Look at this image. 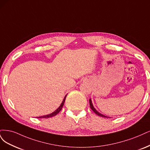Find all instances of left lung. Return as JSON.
I'll return each instance as SVG.
<instances>
[{"instance_id":"1","label":"left lung","mask_w":150,"mask_h":150,"mask_svg":"<svg viewBox=\"0 0 150 150\" xmlns=\"http://www.w3.org/2000/svg\"><path fill=\"white\" fill-rule=\"evenodd\" d=\"M89 103H90V107L91 109L93 111V112H95V113H96V115H98V116H100V117H104V118H109V117H107V116H105V115H103V114H101V113H99V112H98V111L96 110L94 108L93 105V103H92V101H91V98L89 100Z\"/></svg>"}]
</instances>
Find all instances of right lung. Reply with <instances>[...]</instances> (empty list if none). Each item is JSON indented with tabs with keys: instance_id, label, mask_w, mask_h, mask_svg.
<instances>
[{
	"instance_id": "1",
	"label": "right lung",
	"mask_w": 150,
	"mask_h": 150,
	"mask_svg": "<svg viewBox=\"0 0 150 150\" xmlns=\"http://www.w3.org/2000/svg\"><path fill=\"white\" fill-rule=\"evenodd\" d=\"M67 95H66L65 96V97H64V100H63L62 103H61L60 105L59 106V107L55 111H54V112H52V113L49 114V115L41 116V117H37V118H50V117H54V116H55L56 115H57L58 113H59L60 112V111L62 110V107H63V106H64V105L65 100Z\"/></svg>"
}]
</instances>
